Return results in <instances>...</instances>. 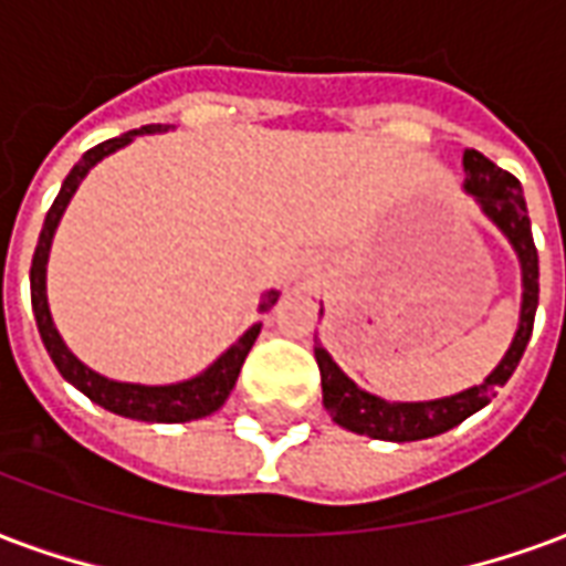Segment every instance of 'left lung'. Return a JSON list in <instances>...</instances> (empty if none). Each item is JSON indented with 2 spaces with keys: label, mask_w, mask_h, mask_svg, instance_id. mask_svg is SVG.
I'll use <instances>...</instances> for the list:
<instances>
[{
  "label": "left lung",
  "mask_w": 566,
  "mask_h": 566,
  "mask_svg": "<svg viewBox=\"0 0 566 566\" xmlns=\"http://www.w3.org/2000/svg\"><path fill=\"white\" fill-rule=\"evenodd\" d=\"M462 165L464 191L474 195L480 209L495 221L501 233L510 240V245L516 249L518 263H522V312H518V329L513 336V345L504 354V359L497 363L495 371L476 387L434 401H387L359 389L333 363V357L321 347V342H315V359L317 368H321V387H324V408L333 413L338 426H345L350 432L368 434L378 441H422V438L450 432L453 426H459L471 413L489 405V399L495 396V387H504L510 375L516 371L525 347H528L539 300V266L534 237H531L525 195H522V186L513 174L492 165L476 149H464Z\"/></svg>",
  "instance_id": "8db88e82"
}]
</instances>
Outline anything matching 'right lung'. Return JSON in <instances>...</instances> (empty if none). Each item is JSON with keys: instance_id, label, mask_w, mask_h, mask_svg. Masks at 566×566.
<instances>
[{"instance_id": "add662e5", "label": "right lung", "mask_w": 566, "mask_h": 566, "mask_svg": "<svg viewBox=\"0 0 566 566\" xmlns=\"http://www.w3.org/2000/svg\"><path fill=\"white\" fill-rule=\"evenodd\" d=\"M170 125H144V128H134V132H125L123 137H113V140H104V144L92 146L90 153L83 155L77 165L71 167V174L62 182L60 195L53 200V207L48 209V219H44V228H41V237H38L35 254H32V270H29V284H32V312H35L38 333H41V342L48 347L53 366L60 368V375L69 384L81 389L83 396H90L95 405H102L104 411L119 413V417H132V420L144 422H188L200 420V417H209L212 411H219L224 399L230 396V389L240 378V368L249 357L254 338L261 333V324H254L251 329H245L237 345H230L224 354H221L207 371H200L198 378L182 380V384H167V387H144V384H123V380H111L92 371L90 366H83L81 359L71 354L65 342H62L60 329L53 326V317H50L48 305V258H50V242H53V233H56V224H60L62 212L69 207V200L74 198V191L83 182V177L90 174L92 167L102 161L104 155L123 149L125 144H132L137 134H153V132H167ZM279 300V291H270L263 294L261 312L272 308Z\"/></svg>"}]
</instances>
